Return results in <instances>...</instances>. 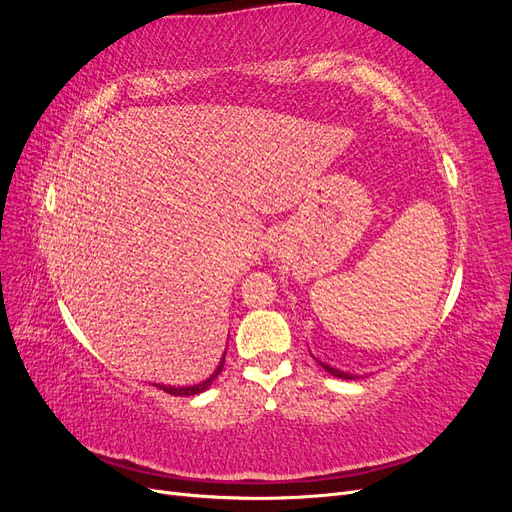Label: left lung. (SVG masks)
<instances>
[{
	"label": "left lung",
	"mask_w": 512,
	"mask_h": 512,
	"mask_svg": "<svg viewBox=\"0 0 512 512\" xmlns=\"http://www.w3.org/2000/svg\"><path fill=\"white\" fill-rule=\"evenodd\" d=\"M318 361V359H316ZM320 365H322V369H327L331 376H335V378H342V380H356V378H361V376H356V374H348V371H342V369H337V367H331V365H327V363H322V361H318Z\"/></svg>",
	"instance_id": "obj_1"
}]
</instances>
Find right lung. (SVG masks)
Segmentation results:
<instances>
[{
	"label": "right lung",
	"mask_w": 512,
	"mask_h": 512,
	"mask_svg": "<svg viewBox=\"0 0 512 512\" xmlns=\"http://www.w3.org/2000/svg\"><path fill=\"white\" fill-rule=\"evenodd\" d=\"M224 359H226V352L222 354V361H220V365L215 367V371L213 374L207 378V380H203V382H198V384H190V386H170V384H156L158 389H162L164 393H168V395H198V393H203V391H207L209 386L213 384V380L218 378V374L222 371V367H224Z\"/></svg>",
	"instance_id": "add662e5"
}]
</instances>
